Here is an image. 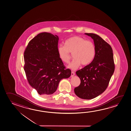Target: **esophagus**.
I'll return each mask as SVG.
<instances>
[{"mask_svg":"<svg viewBox=\"0 0 131 131\" xmlns=\"http://www.w3.org/2000/svg\"><path fill=\"white\" fill-rule=\"evenodd\" d=\"M75 73H74V72H73V71H71V77H73L74 75H75Z\"/></svg>","mask_w":131,"mask_h":131,"instance_id":"esophagus-1","label":"esophagus"}]
</instances>
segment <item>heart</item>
<instances>
[{
  "label": "heart",
  "instance_id": "b5f03b06",
  "mask_svg": "<svg viewBox=\"0 0 131 131\" xmlns=\"http://www.w3.org/2000/svg\"><path fill=\"white\" fill-rule=\"evenodd\" d=\"M58 56L62 62L68 63L70 53H73L74 60L68 66V68L75 70L81 64L86 66L93 60L95 54V48L93 42L84 38L75 36L67 39L64 46L60 45L57 49Z\"/></svg>",
  "mask_w": 131,
  "mask_h": 131
}]
</instances>
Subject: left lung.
<instances>
[{"instance_id": "obj_1", "label": "left lung", "mask_w": 131, "mask_h": 131, "mask_svg": "<svg viewBox=\"0 0 131 131\" xmlns=\"http://www.w3.org/2000/svg\"><path fill=\"white\" fill-rule=\"evenodd\" d=\"M85 34L93 39L95 54L91 63L76 72L81 83L74 92L81 99L91 100L106 90L115 71V64L110 45L94 33Z\"/></svg>"}]
</instances>
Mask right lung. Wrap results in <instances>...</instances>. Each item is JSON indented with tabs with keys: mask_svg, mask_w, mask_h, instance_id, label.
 <instances>
[{
	"mask_svg": "<svg viewBox=\"0 0 131 131\" xmlns=\"http://www.w3.org/2000/svg\"><path fill=\"white\" fill-rule=\"evenodd\" d=\"M58 40L57 35L40 33L29 42L25 50L24 69L27 79L42 96L54 93L60 81L71 75V70L66 68L58 56Z\"/></svg>",
	"mask_w": 131,
	"mask_h": 131,
	"instance_id": "add662e5",
	"label": "right lung"
}]
</instances>
